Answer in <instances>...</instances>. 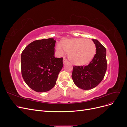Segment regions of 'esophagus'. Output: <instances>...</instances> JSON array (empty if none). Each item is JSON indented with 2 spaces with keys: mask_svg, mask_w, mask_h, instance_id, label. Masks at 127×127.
Masks as SVG:
<instances>
[{
  "mask_svg": "<svg viewBox=\"0 0 127 127\" xmlns=\"http://www.w3.org/2000/svg\"><path fill=\"white\" fill-rule=\"evenodd\" d=\"M68 62V61H67V60L66 59H63V63L64 64H65V63H67Z\"/></svg>",
  "mask_w": 127,
  "mask_h": 127,
  "instance_id": "esophagus-1",
  "label": "esophagus"
}]
</instances>
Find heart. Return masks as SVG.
I'll list each match as a JSON object with an SVG mask.
<instances>
[{"label": "heart", "mask_w": 127, "mask_h": 127, "mask_svg": "<svg viewBox=\"0 0 127 127\" xmlns=\"http://www.w3.org/2000/svg\"><path fill=\"white\" fill-rule=\"evenodd\" d=\"M61 46L56 47L59 54L63 55L64 50L69 52L68 57L71 62L77 66H83L89 63L93 59L96 53V46L90 39L77 38L65 40Z\"/></svg>", "instance_id": "heart-1"}]
</instances>
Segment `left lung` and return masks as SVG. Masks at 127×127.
<instances>
[{
    "mask_svg": "<svg viewBox=\"0 0 127 127\" xmlns=\"http://www.w3.org/2000/svg\"><path fill=\"white\" fill-rule=\"evenodd\" d=\"M96 46V54L89 64L73 67L71 77L78 87L89 90L97 86L105 76L107 68L105 48L98 41L92 39Z\"/></svg>",
    "mask_w": 127,
    "mask_h": 127,
    "instance_id": "obj_1",
    "label": "left lung"
}]
</instances>
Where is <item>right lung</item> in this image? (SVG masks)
Segmentation results:
<instances>
[{
  "label": "right lung",
  "mask_w": 127,
  "mask_h": 127,
  "mask_svg": "<svg viewBox=\"0 0 127 127\" xmlns=\"http://www.w3.org/2000/svg\"><path fill=\"white\" fill-rule=\"evenodd\" d=\"M55 44L56 40L52 38L36 40L22 53V75L34 91L47 92L56 85L63 62V58L55 57Z\"/></svg>",
  "instance_id": "1"
}]
</instances>
